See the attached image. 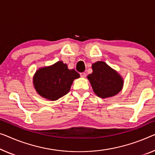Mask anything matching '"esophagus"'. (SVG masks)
Listing matches in <instances>:
<instances>
[{
  "label": "esophagus",
  "mask_w": 155,
  "mask_h": 155,
  "mask_svg": "<svg viewBox=\"0 0 155 155\" xmlns=\"http://www.w3.org/2000/svg\"><path fill=\"white\" fill-rule=\"evenodd\" d=\"M80 76L81 77H83V78H85V77H86V73L85 72H81V73H80Z\"/></svg>",
  "instance_id": "34e87169"
}]
</instances>
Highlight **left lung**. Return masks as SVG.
I'll use <instances>...</instances> for the list:
<instances>
[{
    "mask_svg": "<svg viewBox=\"0 0 155 155\" xmlns=\"http://www.w3.org/2000/svg\"><path fill=\"white\" fill-rule=\"evenodd\" d=\"M92 73L87 78L97 95L101 98H107L117 94L121 91L123 80L115 70L110 68L102 61L92 64Z\"/></svg>",
    "mask_w": 155,
    "mask_h": 155,
    "instance_id": "left-lung-1",
    "label": "left lung"
}]
</instances>
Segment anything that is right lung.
Instances as JSON below:
<instances>
[{
	"label": "right lung",
	"instance_id": "obj_1",
	"mask_svg": "<svg viewBox=\"0 0 155 155\" xmlns=\"http://www.w3.org/2000/svg\"><path fill=\"white\" fill-rule=\"evenodd\" d=\"M79 77L77 71L69 70L66 64L58 61L51 66L37 71L33 77V84L39 94L54 101L68 94L74 80Z\"/></svg>",
	"mask_w": 155,
	"mask_h": 155
}]
</instances>
